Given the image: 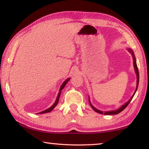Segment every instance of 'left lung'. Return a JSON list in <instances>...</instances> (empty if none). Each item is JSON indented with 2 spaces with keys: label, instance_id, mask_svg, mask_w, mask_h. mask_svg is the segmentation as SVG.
I'll use <instances>...</instances> for the list:
<instances>
[{
  "label": "left lung",
  "instance_id": "left-lung-1",
  "mask_svg": "<svg viewBox=\"0 0 149 149\" xmlns=\"http://www.w3.org/2000/svg\"><path fill=\"white\" fill-rule=\"evenodd\" d=\"M127 50L129 51L131 54L132 55V57H133V66H134V69H135V74L136 75H137V86H136V89L134 93H133V95H132V97L130 98V99L128 100L127 102H125V104H123L122 106H121V107H120L117 110H110V111H101L100 110H98L95 107H93L92 105L91 102L90 101V99H89V104L91 105V107H92V108L93 110H94L97 113H99V114H104V115H114V114H118L120 113L122 111H123V110L125 109V108L127 107V105L129 104V103L130 102L131 100L133 99V96L135 95L136 91H137V87H138V85H139V71H138V68H137V63H136V58H135V54H134V52H133V50L131 49H127Z\"/></svg>",
  "mask_w": 149,
  "mask_h": 149
}]
</instances>
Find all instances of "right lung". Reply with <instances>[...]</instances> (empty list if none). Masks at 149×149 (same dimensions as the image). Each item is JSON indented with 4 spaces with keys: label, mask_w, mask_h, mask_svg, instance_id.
I'll use <instances>...</instances> for the list:
<instances>
[{
    "label": "right lung",
    "mask_w": 149,
    "mask_h": 149,
    "mask_svg": "<svg viewBox=\"0 0 149 149\" xmlns=\"http://www.w3.org/2000/svg\"><path fill=\"white\" fill-rule=\"evenodd\" d=\"M70 78L69 77V78H68L67 79H65L64 82H63V84H62L61 86H60V90H59V93H58V95H57L56 99V100H55V102H54V104H52V105L51 106V107H50V108H48V109L45 110L44 111H42V112H39V113H37V114H45V113L50 112H51V111H52V110H53L55 107H56V106L58 104V103L59 98H60V94H61V91H62V90L63 89H64V87H65V85L67 84V83L69 81V80H70Z\"/></svg>",
    "instance_id": "1"
}]
</instances>
